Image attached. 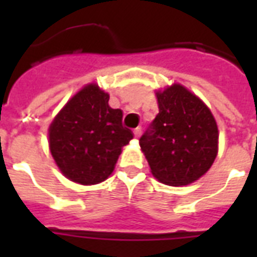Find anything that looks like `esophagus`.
<instances>
[{
    "mask_svg": "<svg viewBox=\"0 0 257 257\" xmlns=\"http://www.w3.org/2000/svg\"><path fill=\"white\" fill-rule=\"evenodd\" d=\"M133 133H135V137H136V139H139V137L141 136V128H136L135 131H133Z\"/></svg>",
    "mask_w": 257,
    "mask_h": 257,
    "instance_id": "obj_1",
    "label": "esophagus"
}]
</instances>
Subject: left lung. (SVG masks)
Listing matches in <instances>:
<instances>
[{"label": "left lung", "mask_w": 257, "mask_h": 257, "mask_svg": "<svg viewBox=\"0 0 257 257\" xmlns=\"http://www.w3.org/2000/svg\"><path fill=\"white\" fill-rule=\"evenodd\" d=\"M159 114L140 137L152 175L167 185H188L211 168L219 131L209 108L180 84L156 92Z\"/></svg>", "instance_id": "8db88e82"}]
</instances>
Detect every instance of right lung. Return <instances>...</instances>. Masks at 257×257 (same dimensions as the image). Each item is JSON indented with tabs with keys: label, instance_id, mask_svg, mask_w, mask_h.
Wrapping results in <instances>:
<instances>
[{
	"label": "right lung",
	"instance_id": "obj_1",
	"mask_svg": "<svg viewBox=\"0 0 257 257\" xmlns=\"http://www.w3.org/2000/svg\"><path fill=\"white\" fill-rule=\"evenodd\" d=\"M109 94L89 84L74 94L49 126V148L62 175L93 185L114 169L121 149L133 139L122 126V110L112 109Z\"/></svg>",
	"mask_w": 257,
	"mask_h": 257
}]
</instances>
